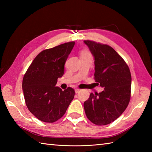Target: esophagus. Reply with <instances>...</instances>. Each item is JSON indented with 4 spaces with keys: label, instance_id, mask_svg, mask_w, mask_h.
<instances>
[{
    "label": "esophagus",
    "instance_id": "esophagus-1",
    "mask_svg": "<svg viewBox=\"0 0 152 152\" xmlns=\"http://www.w3.org/2000/svg\"><path fill=\"white\" fill-rule=\"evenodd\" d=\"M80 91V89H78V88H76V89H75V93H78L79 91Z\"/></svg>",
    "mask_w": 152,
    "mask_h": 152
}]
</instances>
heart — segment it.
<instances>
[{"instance_id":"1","label":"heart","mask_w":152,"mask_h":152,"mask_svg":"<svg viewBox=\"0 0 152 152\" xmlns=\"http://www.w3.org/2000/svg\"><path fill=\"white\" fill-rule=\"evenodd\" d=\"M83 53H87V52H83L82 54H83Z\"/></svg>"}]
</instances>
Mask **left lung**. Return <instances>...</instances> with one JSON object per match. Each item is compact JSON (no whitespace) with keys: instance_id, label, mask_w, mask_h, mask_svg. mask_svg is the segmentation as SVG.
Returning a JSON list of instances; mask_svg holds the SVG:
<instances>
[{"instance_id":"obj_1","label":"left lung","mask_w":152,"mask_h":152,"mask_svg":"<svg viewBox=\"0 0 152 152\" xmlns=\"http://www.w3.org/2000/svg\"><path fill=\"white\" fill-rule=\"evenodd\" d=\"M83 42L94 57L95 81L104 88L99 93H91L84 102L86 114L95 125H108L122 114L129 102L130 70L112 47L91 40Z\"/></svg>"}]
</instances>
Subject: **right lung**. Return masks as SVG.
I'll return each instance as SVG.
<instances>
[{
  "label": "right lung",
  "instance_id": "right-lung-1",
  "mask_svg": "<svg viewBox=\"0 0 152 152\" xmlns=\"http://www.w3.org/2000/svg\"><path fill=\"white\" fill-rule=\"evenodd\" d=\"M75 44L64 43L43 50L34 58L23 79L22 88L29 111L40 121L53 123L65 114L74 99L71 88L56 87L64 74V64Z\"/></svg>",
  "mask_w": 152,
  "mask_h": 152
}]
</instances>
